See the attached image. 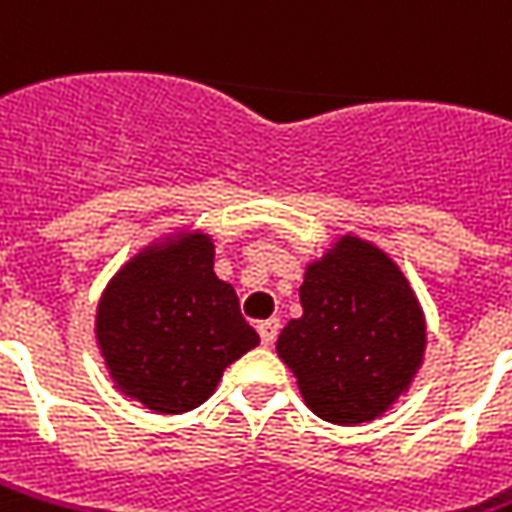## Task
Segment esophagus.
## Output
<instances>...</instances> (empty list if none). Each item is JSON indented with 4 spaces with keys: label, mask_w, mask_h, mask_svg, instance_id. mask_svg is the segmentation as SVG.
I'll list each match as a JSON object with an SVG mask.
<instances>
[{
    "label": "esophagus",
    "mask_w": 512,
    "mask_h": 512,
    "mask_svg": "<svg viewBox=\"0 0 512 512\" xmlns=\"http://www.w3.org/2000/svg\"><path fill=\"white\" fill-rule=\"evenodd\" d=\"M257 333H260V342L269 347L277 339V333H280V322L277 319H263V322H257Z\"/></svg>",
    "instance_id": "34e87169"
}]
</instances>
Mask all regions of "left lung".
I'll use <instances>...</instances> for the list:
<instances>
[{"label":"left lung","mask_w":512,"mask_h":512,"mask_svg":"<svg viewBox=\"0 0 512 512\" xmlns=\"http://www.w3.org/2000/svg\"><path fill=\"white\" fill-rule=\"evenodd\" d=\"M300 302L277 356L308 409L336 426L389 412L426 353V316L398 263L375 243L342 235L305 266Z\"/></svg>","instance_id":"obj_1"}]
</instances>
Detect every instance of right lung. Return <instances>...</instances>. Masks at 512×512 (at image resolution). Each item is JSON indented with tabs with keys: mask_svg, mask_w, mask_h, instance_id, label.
I'll use <instances>...</instances> for the list:
<instances>
[{
	"mask_svg": "<svg viewBox=\"0 0 512 512\" xmlns=\"http://www.w3.org/2000/svg\"><path fill=\"white\" fill-rule=\"evenodd\" d=\"M212 260V235L182 229L131 257L97 302V350L114 387L159 415L201 406L260 344Z\"/></svg>",
	"mask_w": 512,
	"mask_h": 512,
	"instance_id": "1",
	"label": "right lung"
}]
</instances>
